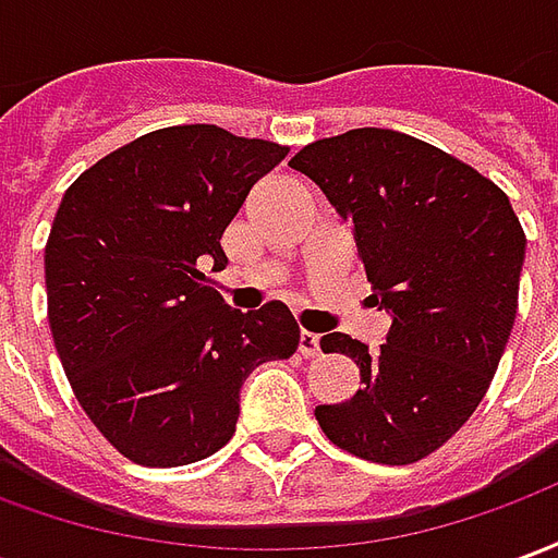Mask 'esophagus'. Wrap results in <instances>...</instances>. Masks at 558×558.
Masks as SVG:
<instances>
[{
  "label": "esophagus",
  "mask_w": 558,
  "mask_h": 558,
  "mask_svg": "<svg viewBox=\"0 0 558 558\" xmlns=\"http://www.w3.org/2000/svg\"><path fill=\"white\" fill-rule=\"evenodd\" d=\"M299 352H302L304 359H314V355H319V335L302 328V335H299Z\"/></svg>",
  "instance_id": "34e87169"
}]
</instances>
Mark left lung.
<instances>
[{
    "instance_id": "1",
    "label": "left lung",
    "mask_w": 558,
    "mask_h": 558,
    "mask_svg": "<svg viewBox=\"0 0 558 558\" xmlns=\"http://www.w3.org/2000/svg\"><path fill=\"white\" fill-rule=\"evenodd\" d=\"M350 220L376 304L395 314L386 343L331 331L323 352L359 364L362 386L316 407L331 442L407 466L478 410L514 328L526 232L499 184L442 148L388 128L307 143L290 160Z\"/></svg>"
}]
</instances>
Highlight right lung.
Returning a JSON list of instances; mask_svg holds the SVG:
<instances>
[{
  "instance_id": "obj_1",
  "label": "right lung",
  "mask_w": 558,
  "mask_h": 558,
  "mask_svg": "<svg viewBox=\"0 0 558 558\" xmlns=\"http://www.w3.org/2000/svg\"><path fill=\"white\" fill-rule=\"evenodd\" d=\"M271 140L172 125L80 172L44 247L47 319L74 398L140 466H187L230 442L239 388L299 350L283 302L242 314L206 287L220 235L256 179L287 158Z\"/></svg>"
}]
</instances>
